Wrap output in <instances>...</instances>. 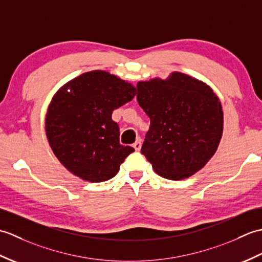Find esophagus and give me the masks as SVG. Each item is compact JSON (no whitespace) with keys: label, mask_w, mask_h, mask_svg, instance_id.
I'll return each instance as SVG.
<instances>
[{"label":"esophagus","mask_w":262,"mask_h":262,"mask_svg":"<svg viewBox=\"0 0 262 262\" xmlns=\"http://www.w3.org/2000/svg\"><path fill=\"white\" fill-rule=\"evenodd\" d=\"M133 147L135 148V151H140L141 147H142V141L138 138V140L134 143V145H133Z\"/></svg>","instance_id":"34e87169"}]
</instances>
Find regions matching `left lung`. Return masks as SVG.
<instances>
[{"label":"left lung","mask_w":262,"mask_h":262,"mask_svg":"<svg viewBox=\"0 0 262 262\" xmlns=\"http://www.w3.org/2000/svg\"><path fill=\"white\" fill-rule=\"evenodd\" d=\"M137 101L151 120L141 151L154 171L181 180L203 169L223 134V110L210 86L173 72L138 82Z\"/></svg>","instance_id":"8db88e82"}]
</instances>
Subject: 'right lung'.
<instances>
[{
    "label": "right lung",
    "mask_w": 262,
    "mask_h": 262,
    "mask_svg": "<svg viewBox=\"0 0 262 262\" xmlns=\"http://www.w3.org/2000/svg\"><path fill=\"white\" fill-rule=\"evenodd\" d=\"M136 89L105 71H91L66 83L46 115V135L54 154L71 173L90 182L114 178L135 151L119 143L113 111L129 102Z\"/></svg>",
    "instance_id": "add662e5"
}]
</instances>
